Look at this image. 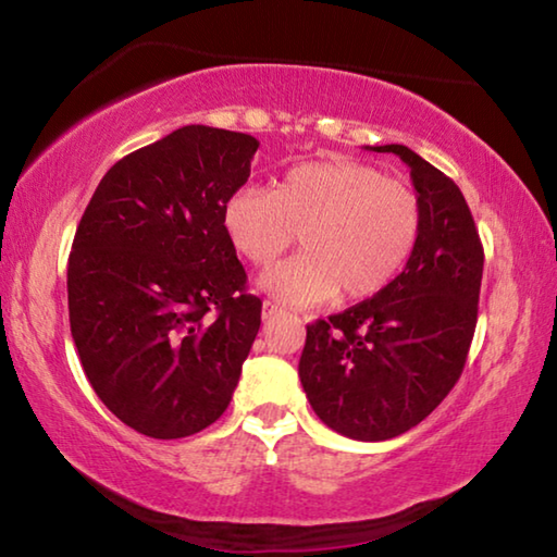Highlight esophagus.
Masks as SVG:
<instances>
[{
    "mask_svg": "<svg viewBox=\"0 0 557 557\" xmlns=\"http://www.w3.org/2000/svg\"><path fill=\"white\" fill-rule=\"evenodd\" d=\"M282 309L277 305H272V301H262V322H268V319L277 317Z\"/></svg>",
    "mask_w": 557,
    "mask_h": 557,
    "instance_id": "34e87169",
    "label": "esophagus"
}]
</instances>
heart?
Listing matches in <instances>:
<instances>
[{
  "label": "heart",
  "mask_w": 557,
  "mask_h": 557,
  "mask_svg": "<svg viewBox=\"0 0 557 557\" xmlns=\"http://www.w3.org/2000/svg\"><path fill=\"white\" fill-rule=\"evenodd\" d=\"M422 228L408 186L356 159L301 162L272 191L245 186L223 203V231L250 265L265 270L295 243L305 250L260 285L287 305L361 301L379 295L410 260Z\"/></svg>",
  "instance_id": "b5f03b06"
}]
</instances>
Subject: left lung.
<instances>
[{
  "instance_id": "8db88e82",
  "label": "left lung",
  "mask_w": 557,
  "mask_h": 557,
  "mask_svg": "<svg viewBox=\"0 0 557 557\" xmlns=\"http://www.w3.org/2000/svg\"><path fill=\"white\" fill-rule=\"evenodd\" d=\"M422 209L408 265L346 312L307 324L299 381L338 435L381 442L418 425L455 388L474 338L484 248L459 186L403 145Z\"/></svg>"
}]
</instances>
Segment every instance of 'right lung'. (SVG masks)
Instances as JSON below:
<instances>
[{
  "instance_id": "1",
  "label": "right lung",
  "mask_w": 557,
  "mask_h": 557,
  "mask_svg": "<svg viewBox=\"0 0 557 557\" xmlns=\"http://www.w3.org/2000/svg\"><path fill=\"white\" fill-rule=\"evenodd\" d=\"M258 139L186 125L108 169L69 258L71 334L106 408L154 440L228 408L262 301L223 231Z\"/></svg>"
}]
</instances>
